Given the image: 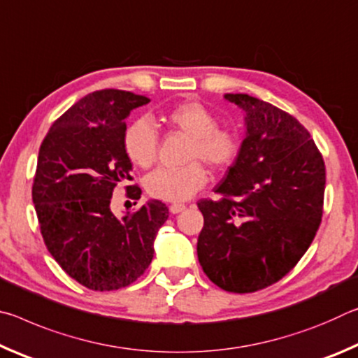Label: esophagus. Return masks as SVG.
Returning a JSON list of instances; mask_svg holds the SVG:
<instances>
[{
  "label": "esophagus",
  "mask_w": 358,
  "mask_h": 358,
  "mask_svg": "<svg viewBox=\"0 0 358 358\" xmlns=\"http://www.w3.org/2000/svg\"><path fill=\"white\" fill-rule=\"evenodd\" d=\"M185 208H186L185 203H172L171 207H169V210H171V213H173V215L180 213V211H183Z\"/></svg>",
  "instance_id": "obj_1"
}]
</instances>
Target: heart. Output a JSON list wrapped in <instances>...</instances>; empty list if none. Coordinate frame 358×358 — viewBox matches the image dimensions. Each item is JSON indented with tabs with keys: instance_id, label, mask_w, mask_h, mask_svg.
<instances>
[{
	"instance_id": "heart-1",
	"label": "heart",
	"mask_w": 358,
	"mask_h": 358,
	"mask_svg": "<svg viewBox=\"0 0 358 358\" xmlns=\"http://www.w3.org/2000/svg\"><path fill=\"white\" fill-rule=\"evenodd\" d=\"M161 120L172 129L191 137L186 159L192 161L180 169L161 167L145 180V189L151 197L167 202L189 199L207 183V172L197 161H203L215 171H222L235 161L240 142L235 132L217 126L216 115L201 102L185 101L166 108ZM159 134L148 118L141 117L126 126L123 150L128 159L147 169L156 161Z\"/></svg>"
}]
</instances>
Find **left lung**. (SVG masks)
I'll return each instance as SVG.
<instances>
[{"instance_id": "8db88e82", "label": "left lung", "mask_w": 358, "mask_h": 358, "mask_svg": "<svg viewBox=\"0 0 358 358\" xmlns=\"http://www.w3.org/2000/svg\"><path fill=\"white\" fill-rule=\"evenodd\" d=\"M245 112L246 137L215 192L197 202V257L227 292L268 287L294 268L322 221L325 164L299 120L250 94H224Z\"/></svg>"}]
</instances>
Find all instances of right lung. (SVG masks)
<instances>
[{
  "label": "right lung",
  "instance_id": "add662e5",
  "mask_svg": "<svg viewBox=\"0 0 358 358\" xmlns=\"http://www.w3.org/2000/svg\"><path fill=\"white\" fill-rule=\"evenodd\" d=\"M148 102L123 90L90 93L52 124L39 148L33 203L42 238L66 273L92 290H117L141 278L169 217L161 201L121 220L110 210L115 186L132 180L126 118ZM126 191L141 199L138 186Z\"/></svg>",
  "mask_w": 358,
  "mask_h": 358
}]
</instances>
